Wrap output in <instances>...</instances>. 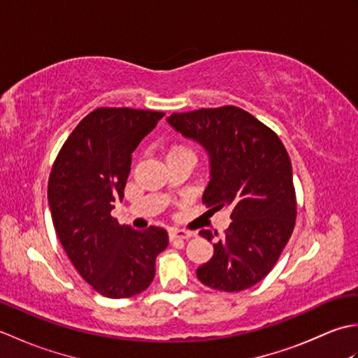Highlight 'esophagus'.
<instances>
[{"instance_id":"1","label":"esophagus","mask_w":358,"mask_h":358,"mask_svg":"<svg viewBox=\"0 0 358 358\" xmlns=\"http://www.w3.org/2000/svg\"><path fill=\"white\" fill-rule=\"evenodd\" d=\"M192 237V232H187V231H183V229H169V240L173 241V240H187Z\"/></svg>"}]
</instances>
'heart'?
Listing matches in <instances>:
<instances>
[{
	"label": "heart",
	"instance_id": "1",
	"mask_svg": "<svg viewBox=\"0 0 358 358\" xmlns=\"http://www.w3.org/2000/svg\"><path fill=\"white\" fill-rule=\"evenodd\" d=\"M178 149H180V148H177V149H172V150H178ZM172 150H171V152H172Z\"/></svg>",
	"mask_w": 358,
	"mask_h": 358
}]
</instances>
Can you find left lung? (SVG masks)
<instances>
[{"label":"left lung","instance_id":"left-lung-1","mask_svg":"<svg viewBox=\"0 0 358 358\" xmlns=\"http://www.w3.org/2000/svg\"><path fill=\"white\" fill-rule=\"evenodd\" d=\"M167 123L208 150L210 181L203 203L232 210V223L214 243V255L196 269V277L224 292L257 285L275 266L295 226L292 164L283 143L235 106L172 113ZM200 234L214 238L210 231Z\"/></svg>","mask_w":358,"mask_h":358}]
</instances>
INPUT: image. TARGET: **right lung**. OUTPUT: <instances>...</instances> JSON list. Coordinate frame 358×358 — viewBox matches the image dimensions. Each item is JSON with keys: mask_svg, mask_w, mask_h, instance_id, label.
Wrapping results in <instances>:
<instances>
[{"mask_svg": "<svg viewBox=\"0 0 358 358\" xmlns=\"http://www.w3.org/2000/svg\"><path fill=\"white\" fill-rule=\"evenodd\" d=\"M163 112L100 108L73 129L52 166L48 199L58 240L80 275L109 299L148 289L155 258L167 248V232L135 231L110 215L123 200L132 152Z\"/></svg>", "mask_w": 358, "mask_h": 358, "instance_id": "obj_1", "label": "right lung"}]
</instances>
